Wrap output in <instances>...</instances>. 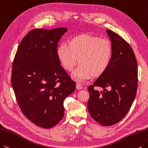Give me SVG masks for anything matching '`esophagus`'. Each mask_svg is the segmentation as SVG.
Listing matches in <instances>:
<instances>
[{
  "instance_id": "obj_1",
  "label": "esophagus",
  "mask_w": 148,
  "mask_h": 148,
  "mask_svg": "<svg viewBox=\"0 0 148 148\" xmlns=\"http://www.w3.org/2000/svg\"><path fill=\"white\" fill-rule=\"evenodd\" d=\"M76 88H77L78 90H81V89H82V88H83V87H82V85H81V84H79V83L76 84Z\"/></svg>"
}]
</instances>
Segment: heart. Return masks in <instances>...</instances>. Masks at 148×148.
Segmentation results:
<instances>
[{"instance_id":"heart-1","label":"heart","mask_w":148,"mask_h":148,"mask_svg":"<svg viewBox=\"0 0 148 148\" xmlns=\"http://www.w3.org/2000/svg\"><path fill=\"white\" fill-rule=\"evenodd\" d=\"M56 55L64 69L70 72L78 61L72 73L77 81L84 82L92 76L99 77L111 64L113 49L110 41L92 35L82 34L70 39L56 49Z\"/></svg>"}]
</instances>
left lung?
<instances>
[{"label":"left lung","mask_w":148,"mask_h":148,"mask_svg":"<svg viewBox=\"0 0 148 148\" xmlns=\"http://www.w3.org/2000/svg\"><path fill=\"white\" fill-rule=\"evenodd\" d=\"M107 32L112 42L113 56L108 69L88 87L87 103L90 116L103 126L116 124L125 117L134 101L137 90V62L131 47L119 34ZM100 86L106 92L94 89ZM110 86V91L105 88Z\"/></svg>","instance_id":"8db88e82"}]
</instances>
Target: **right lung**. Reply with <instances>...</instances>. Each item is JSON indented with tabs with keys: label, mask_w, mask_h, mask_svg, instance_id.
Returning <instances> with one entry per match:
<instances>
[{
	"label": "right lung",
	"mask_w": 148,
	"mask_h": 148,
	"mask_svg": "<svg viewBox=\"0 0 148 148\" xmlns=\"http://www.w3.org/2000/svg\"><path fill=\"white\" fill-rule=\"evenodd\" d=\"M66 28L33 29L23 38L14 59L11 84L22 113L35 125L51 128L64 115V101L76 82L61 66L58 43Z\"/></svg>",
	"instance_id": "1"
}]
</instances>
